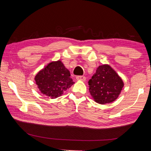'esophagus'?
Wrapping results in <instances>:
<instances>
[{"label":"esophagus","mask_w":151,"mask_h":151,"mask_svg":"<svg viewBox=\"0 0 151 151\" xmlns=\"http://www.w3.org/2000/svg\"><path fill=\"white\" fill-rule=\"evenodd\" d=\"M76 79L78 81H85L86 80V77L85 76H76Z\"/></svg>","instance_id":"34e87169"}]
</instances>
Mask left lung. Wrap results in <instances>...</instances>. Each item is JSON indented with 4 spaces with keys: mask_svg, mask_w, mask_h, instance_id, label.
Wrapping results in <instances>:
<instances>
[{
    "mask_svg": "<svg viewBox=\"0 0 151 151\" xmlns=\"http://www.w3.org/2000/svg\"><path fill=\"white\" fill-rule=\"evenodd\" d=\"M89 92L99 104L115 101L124 86L123 81L109 65L99 66L88 81Z\"/></svg>",
    "mask_w": 151,
    "mask_h": 151,
    "instance_id": "obj_1",
    "label": "left lung"
}]
</instances>
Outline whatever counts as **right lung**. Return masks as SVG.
<instances>
[{
  "label": "right lung",
  "mask_w": 151,
  "mask_h": 151,
  "mask_svg": "<svg viewBox=\"0 0 151 151\" xmlns=\"http://www.w3.org/2000/svg\"><path fill=\"white\" fill-rule=\"evenodd\" d=\"M40 91L51 99L60 96L74 83L69 70L60 60L48 64L35 76Z\"/></svg>",
  "instance_id": "add662e5"
}]
</instances>
